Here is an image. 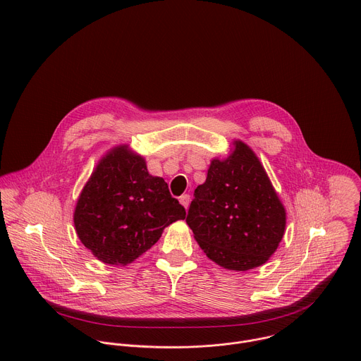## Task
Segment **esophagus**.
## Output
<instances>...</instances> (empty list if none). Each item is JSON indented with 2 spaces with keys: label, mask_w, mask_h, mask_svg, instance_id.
<instances>
[{
  "label": "esophagus",
  "mask_w": 361,
  "mask_h": 361,
  "mask_svg": "<svg viewBox=\"0 0 361 361\" xmlns=\"http://www.w3.org/2000/svg\"><path fill=\"white\" fill-rule=\"evenodd\" d=\"M180 202L184 209H188V204H190V195L188 194H183L180 197Z\"/></svg>",
  "instance_id": "obj_1"
}]
</instances>
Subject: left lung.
Masks as SVG:
<instances>
[{
    "instance_id": "left-lung-1",
    "label": "left lung",
    "mask_w": 361,
    "mask_h": 361,
    "mask_svg": "<svg viewBox=\"0 0 361 361\" xmlns=\"http://www.w3.org/2000/svg\"><path fill=\"white\" fill-rule=\"evenodd\" d=\"M185 221L210 260L247 271L267 263L277 250L286 209L255 152L234 140L226 159L212 160Z\"/></svg>"
}]
</instances>
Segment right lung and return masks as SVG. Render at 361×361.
<instances>
[{"mask_svg":"<svg viewBox=\"0 0 361 361\" xmlns=\"http://www.w3.org/2000/svg\"><path fill=\"white\" fill-rule=\"evenodd\" d=\"M185 219L161 177L148 173L145 160L127 144L101 157L74 210L80 241L97 260L127 266L156 244L164 228Z\"/></svg>","mask_w":361,"mask_h":361,"instance_id":"obj_1","label":"right lung"}]
</instances>
